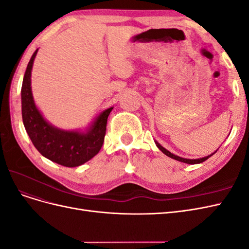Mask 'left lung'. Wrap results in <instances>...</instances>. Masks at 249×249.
Returning <instances> with one entry per match:
<instances>
[{
  "mask_svg": "<svg viewBox=\"0 0 249 249\" xmlns=\"http://www.w3.org/2000/svg\"><path fill=\"white\" fill-rule=\"evenodd\" d=\"M155 143H156V145L158 146V148H159L161 152L163 153V154H165L166 156H168L169 158H171V159H175V160H177V161H179V162H183V163H187V164H199V163H201V162H203V161H206L207 159H209V158L211 157V156H213L217 150H215V152L213 153V154H211V155H209V156H207V157H203V158H200V159H186V158H182V157H178V156H176L175 154H171L169 150H167L166 148H164L159 142H157L156 140H155Z\"/></svg>",
  "mask_w": 249,
  "mask_h": 249,
  "instance_id": "obj_1",
  "label": "left lung"
}]
</instances>
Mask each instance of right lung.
Segmentation results:
<instances>
[{"mask_svg":"<svg viewBox=\"0 0 249 249\" xmlns=\"http://www.w3.org/2000/svg\"><path fill=\"white\" fill-rule=\"evenodd\" d=\"M37 52L30 59L22 80V123L34 146L43 157L65 167L80 166L91 160L102 148L113 107L101 112L85 131H65L51 124L37 108L32 94L31 71Z\"/></svg>","mask_w":249,"mask_h":249,"instance_id":"1","label":"right lung"}]
</instances>
